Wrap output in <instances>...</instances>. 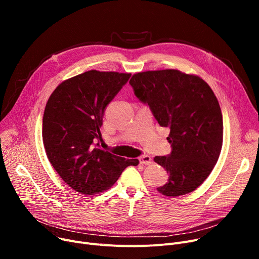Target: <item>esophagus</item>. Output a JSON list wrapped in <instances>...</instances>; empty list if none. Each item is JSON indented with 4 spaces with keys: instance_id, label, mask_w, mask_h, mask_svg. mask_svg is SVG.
<instances>
[{
    "instance_id": "34e87169",
    "label": "esophagus",
    "mask_w": 259,
    "mask_h": 259,
    "mask_svg": "<svg viewBox=\"0 0 259 259\" xmlns=\"http://www.w3.org/2000/svg\"><path fill=\"white\" fill-rule=\"evenodd\" d=\"M139 160H140V162H141L142 165H150L151 162H152L151 157L149 156V155H147V154L141 155V156H140V158H139Z\"/></svg>"
}]
</instances>
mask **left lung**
Wrapping results in <instances>:
<instances>
[{
  "label": "left lung",
  "mask_w": 259,
  "mask_h": 259,
  "mask_svg": "<svg viewBox=\"0 0 259 259\" xmlns=\"http://www.w3.org/2000/svg\"><path fill=\"white\" fill-rule=\"evenodd\" d=\"M129 84L158 124L170 128L171 153L154 157L169 174L158 192L180 196L194 191L210 175L223 146V114L214 92L199 76L174 69L139 72Z\"/></svg>",
  "instance_id": "8db88e82"
}]
</instances>
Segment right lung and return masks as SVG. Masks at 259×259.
<instances>
[{"label":"right lung","instance_id":"add662e5","mask_svg":"<svg viewBox=\"0 0 259 259\" xmlns=\"http://www.w3.org/2000/svg\"><path fill=\"white\" fill-rule=\"evenodd\" d=\"M131 73L90 70L64 80L52 92L43 116V143L50 164L76 192L92 195L110 188L128 166L126 159L102 150L97 141L106 107Z\"/></svg>","mask_w":259,"mask_h":259}]
</instances>
